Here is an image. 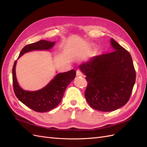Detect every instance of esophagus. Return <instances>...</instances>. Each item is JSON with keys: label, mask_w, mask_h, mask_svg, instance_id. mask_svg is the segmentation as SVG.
<instances>
[{"label": "esophagus", "mask_w": 147, "mask_h": 147, "mask_svg": "<svg viewBox=\"0 0 147 147\" xmlns=\"http://www.w3.org/2000/svg\"><path fill=\"white\" fill-rule=\"evenodd\" d=\"M76 76H82V73L80 70H76Z\"/></svg>", "instance_id": "34e87169"}]
</instances>
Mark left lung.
Returning <instances> with one entry per match:
<instances>
[{"mask_svg": "<svg viewBox=\"0 0 147 147\" xmlns=\"http://www.w3.org/2000/svg\"><path fill=\"white\" fill-rule=\"evenodd\" d=\"M110 42L114 51L95 56L79 66L88 82L87 102L92 108L105 112L127 103L136 78L131 54L113 38Z\"/></svg>", "mask_w": 147, "mask_h": 147, "instance_id": "1", "label": "left lung"}]
</instances>
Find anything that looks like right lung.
<instances>
[{
    "label": "right lung",
    "instance_id": "obj_1",
    "mask_svg": "<svg viewBox=\"0 0 147 147\" xmlns=\"http://www.w3.org/2000/svg\"><path fill=\"white\" fill-rule=\"evenodd\" d=\"M55 42L41 40L35 43L26 45L20 53L18 58L24 53L36 50H49L53 47ZM15 61L12 69L13 86L15 94L20 101L37 112L43 113L56 108L61 101L67 87L76 76V71L71 69L59 73L42 89L36 91L24 90L19 86L16 78Z\"/></svg>",
    "mask_w": 147,
    "mask_h": 147
}]
</instances>
